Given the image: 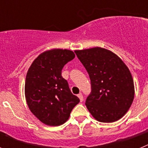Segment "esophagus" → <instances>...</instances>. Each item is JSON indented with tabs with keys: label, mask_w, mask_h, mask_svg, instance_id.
<instances>
[{
	"label": "esophagus",
	"mask_w": 148,
	"mask_h": 148,
	"mask_svg": "<svg viewBox=\"0 0 148 148\" xmlns=\"http://www.w3.org/2000/svg\"><path fill=\"white\" fill-rule=\"evenodd\" d=\"M78 97L79 98V99H80V101L81 102H82V101H83V100H84V97H83V95H82V93H79L78 95Z\"/></svg>",
	"instance_id": "1"
}]
</instances>
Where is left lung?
I'll return each mask as SVG.
<instances>
[{
	"mask_svg": "<svg viewBox=\"0 0 148 148\" xmlns=\"http://www.w3.org/2000/svg\"><path fill=\"white\" fill-rule=\"evenodd\" d=\"M91 82L86 106L101 122L118 121L127 112L134 99L131 73L117 55L101 47L75 50Z\"/></svg>",
	"mask_w": 148,
	"mask_h": 148,
	"instance_id": "1",
	"label": "left lung"
}]
</instances>
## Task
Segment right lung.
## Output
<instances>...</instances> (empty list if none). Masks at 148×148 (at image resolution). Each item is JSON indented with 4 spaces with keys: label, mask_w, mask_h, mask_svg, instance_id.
I'll return each mask as SVG.
<instances>
[{
    "label": "right lung",
    "mask_w": 148,
    "mask_h": 148,
    "mask_svg": "<svg viewBox=\"0 0 148 148\" xmlns=\"http://www.w3.org/2000/svg\"><path fill=\"white\" fill-rule=\"evenodd\" d=\"M75 56L69 49L45 51L34 60L27 71L25 82L27 105L32 114L45 125H63L80 101L61 76L64 66Z\"/></svg>",
    "instance_id": "right-lung-1"
}]
</instances>
